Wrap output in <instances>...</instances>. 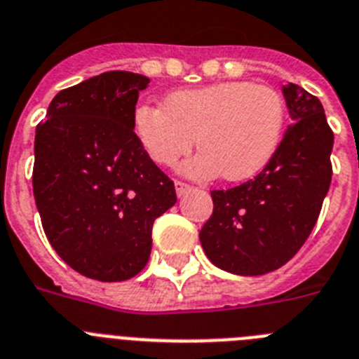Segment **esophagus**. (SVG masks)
<instances>
[{"label":"esophagus","mask_w":359,"mask_h":359,"mask_svg":"<svg viewBox=\"0 0 359 359\" xmlns=\"http://www.w3.org/2000/svg\"><path fill=\"white\" fill-rule=\"evenodd\" d=\"M175 189H177V195L182 197L184 193L191 191V186L188 182H182V180H175Z\"/></svg>","instance_id":"34e87169"}]
</instances>
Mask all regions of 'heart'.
Instances as JSON below:
<instances>
[{"label":"heart","instance_id":"1","mask_svg":"<svg viewBox=\"0 0 359 359\" xmlns=\"http://www.w3.org/2000/svg\"><path fill=\"white\" fill-rule=\"evenodd\" d=\"M132 126L155 164H175L197 137L202 151L182 170L198 179L222 173L238 182L260 173L278 148L285 102L271 86L224 81L171 92L164 108L142 102L133 110Z\"/></svg>","mask_w":359,"mask_h":359}]
</instances>
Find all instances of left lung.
<instances>
[{
  "instance_id": "obj_1",
  "label": "left lung",
  "mask_w": 359,
  "mask_h": 359,
  "mask_svg": "<svg viewBox=\"0 0 359 359\" xmlns=\"http://www.w3.org/2000/svg\"><path fill=\"white\" fill-rule=\"evenodd\" d=\"M292 123L255 179L215 189L201 244L215 266L258 276L287 264L309 238L330 186L334 133L320 99L298 85L282 88Z\"/></svg>"
}]
</instances>
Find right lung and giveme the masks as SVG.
Segmentation results:
<instances>
[{"label":"right lung","instance_id":"right-lung-1","mask_svg":"<svg viewBox=\"0 0 359 359\" xmlns=\"http://www.w3.org/2000/svg\"><path fill=\"white\" fill-rule=\"evenodd\" d=\"M148 77L104 72L65 88L36 128L32 186L55 253L86 278L123 282L148 264L151 227L177 202L173 180L132 126Z\"/></svg>","mask_w":359,"mask_h":359}]
</instances>
